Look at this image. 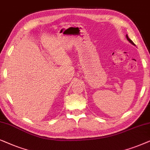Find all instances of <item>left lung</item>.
Listing matches in <instances>:
<instances>
[{
    "instance_id": "obj_1",
    "label": "left lung",
    "mask_w": 150,
    "mask_h": 150,
    "mask_svg": "<svg viewBox=\"0 0 150 150\" xmlns=\"http://www.w3.org/2000/svg\"><path fill=\"white\" fill-rule=\"evenodd\" d=\"M126 38H127V40H128V41L129 42H130V43H132V45H134V42H132V40H131L129 38H128V36H127V35H126Z\"/></svg>"
}]
</instances>
